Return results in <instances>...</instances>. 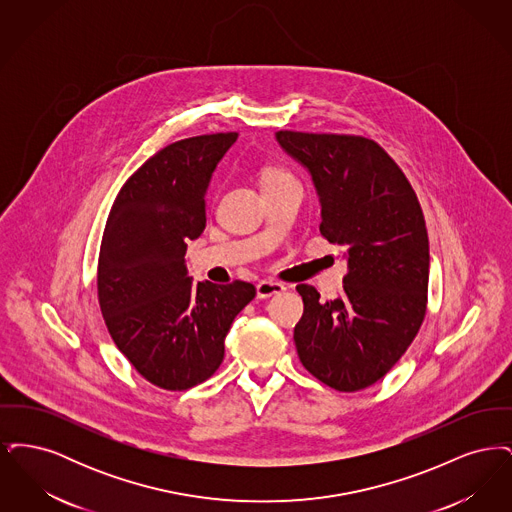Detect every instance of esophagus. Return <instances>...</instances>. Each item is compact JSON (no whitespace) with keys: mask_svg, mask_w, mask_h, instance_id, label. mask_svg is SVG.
<instances>
[{"mask_svg":"<svg viewBox=\"0 0 512 512\" xmlns=\"http://www.w3.org/2000/svg\"><path fill=\"white\" fill-rule=\"evenodd\" d=\"M284 290H286V288H284V284H280V282L261 280V282L257 284V297H259V299H267V297H272V295H276V293H282Z\"/></svg>","mask_w":512,"mask_h":512,"instance_id":"obj_1","label":"esophagus"}]
</instances>
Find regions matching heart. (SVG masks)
Wrapping results in <instances>:
<instances>
[{"mask_svg": "<svg viewBox=\"0 0 512 512\" xmlns=\"http://www.w3.org/2000/svg\"><path fill=\"white\" fill-rule=\"evenodd\" d=\"M288 178H293L292 174L286 169H282V167H267L261 172V184L263 186L274 184V182H282V180H288Z\"/></svg>", "mask_w": 512, "mask_h": 512, "instance_id": "obj_1", "label": "heart"}]
</instances>
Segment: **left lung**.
Returning a JSON list of instances; mask_svg holds the SVG:
<instances>
[{"instance_id":"left-lung-1","label":"left lung","mask_w":512,"mask_h":512,"mask_svg":"<svg viewBox=\"0 0 512 512\" xmlns=\"http://www.w3.org/2000/svg\"><path fill=\"white\" fill-rule=\"evenodd\" d=\"M276 138L311 171L322 238L347 247L338 299L295 288L303 297L293 330L299 361L332 390H365L401 359L426 317L430 247L418 197L366 136L280 130Z\"/></svg>"}]
</instances>
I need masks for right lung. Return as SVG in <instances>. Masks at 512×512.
Segmentation results:
<instances>
[{"mask_svg":"<svg viewBox=\"0 0 512 512\" xmlns=\"http://www.w3.org/2000/svg\"><path fill=\"white\" fill-rule=\"evenodd\" d=\"M238 132L178 140L134 172L113 201L98 259V301L122 355L149 384L184 391L211 378L224 338L255 297L242 280L217 286L186 274V242L207 222L205 194Z\"/></svg>","mask_w":512,"mask_h":512,"instance_id":"1","label":"right lung"}]
</instances>
